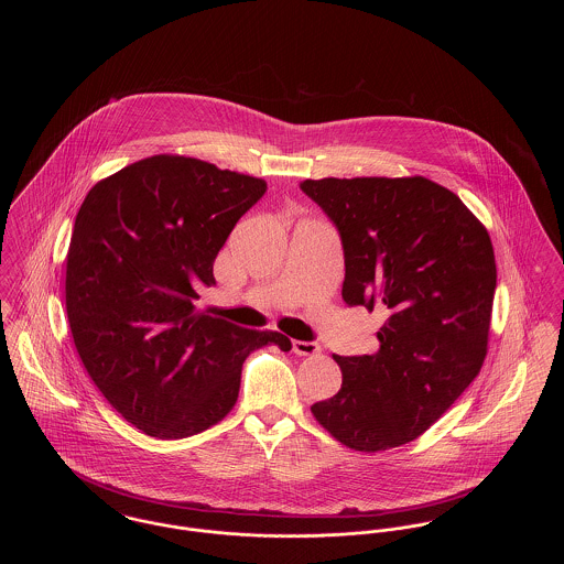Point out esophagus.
I'll return each instance as SVG.
<instances>
[{
  "label": "esophagus",
  "instance_id": "esophagus-1",
  "mask_svg": "<svg viewBox=\"0 0 564 564\" xmlns=\"http://www.w3.org/2000/svg\"><path fill=\"white\" fill-rule=\"evenodd\" d=\"M319 350L317 343H306V340H294L295 355H315Z\"/></svg>",
  "mask_w": 564,
  "mask_h": 564
}]
</instances>
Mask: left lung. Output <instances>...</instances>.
<instances>
[{
  "label": "left lung",
  "mask_w": 564,
  "mask_h": 564,
  "mask_svg": "<svg viewBox=\"0 0 564 564\" xmlns=\"http://www.w3.org/2000/svg\"><path fill=\"white\" fill-rule=\"evenodd\" d=\"M300 189L340 235L343 300L387 315L375 355H334L343 387L311 410L355 451L402 446L482 368L497 288L492 242L456 194L425 177H325Z\"/></svg>",
  "instance_id": "1"
}]
</instances>
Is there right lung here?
Masks as SVG:
<instances>
[{
    "instance_id": "obj_1",
    "label": "right lung",
    "mask_w": 564,
    "mask_h": 564,
    "mask_svg": "<svg viewBox=\"0 0 564 564\" xmlns=\"http://www.w3.org/2000/svg\"><path fill=\"white\" fill-rule=\"evenodd\" d=\"M267 182L186 156L134 162L90 189L67 251L65 306L86 372L137 430L182 440L237 402L245 357L279 332L196 313L214 262Z\"/></svg>"
}]
</instances>
